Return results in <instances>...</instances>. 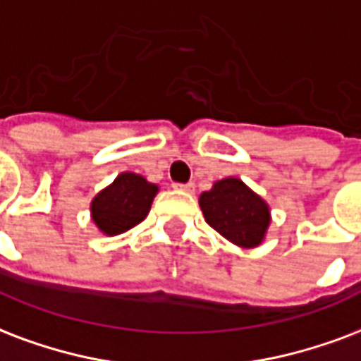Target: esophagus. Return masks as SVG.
Returning a JSON list of instances; mask_svg holds the SVG:
<instances>
[{
  "instance_id": "obj_1",
  "label": "esophagus",
  "mask_w": 361,
  "mask_h": 361,
  "mask_svg": "<svg viewBox=\"0 0 361 361\" xmlns=\"http://www.w3.org/2000/svg\"><path fill=\"white\" fill-rule=\"evenodd\" d=\"M174 189L178 191H185V192H192L195 191V183H174Z\"/></svg>"
}]
</instances>
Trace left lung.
Wrapping results in <instances>:
<instances>
[{
  "label": "left lung",
  "mask_w": 361,
  "mask_h": 361,
  "mask_svg": "<svg viewBox=\"0 0 361 361\" xmlns=\"http://www.w3.org/2000/svg\"><path fill=\"white\" fill-rule=\"evenodd\" d=\"M206 224L236 246L257 247L271 227V206L240 178L217 180L199 197Z\"/></svg>",
  "instance_id": "8db88e82"
}]
</instances>
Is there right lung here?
Segmentation results:
<instances>
[{"label": "right lung", "mask_w": 361, "mask_h": 361, "mask_svg": "<svg viewBox=\"0 0 361 361\" xmlns=\"http://www.w3.org/2000/svg\"><path fill=\"white\" fill-rule=\"evenodd\" d=\"M159 185L136 172H121L90 200V219L106 236H117L136 227L149 214Z\"/></svg>", "instance_id": "add662e5"}]
</instances>
